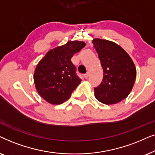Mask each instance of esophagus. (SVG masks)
I'll return each mask as SVG.
<instances>
[{"label":"esophagus","mask_w":155,"mask_h":155,"mask_svg":"<svg viewBox=\"0 0 155 155\" xmlns=\"http://www.w3.org/2000/svg\"><path fill=\"white\" fill-rule=\"evenodd\" d=\"M88 76H89V73H88V72H87V73H86L85 75H84V78H85V79H87Z\"/></svg>","instance_id":"obj_1"}]
</instances>
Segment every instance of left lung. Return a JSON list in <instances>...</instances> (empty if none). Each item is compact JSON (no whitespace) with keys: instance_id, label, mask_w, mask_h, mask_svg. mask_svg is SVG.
I'll list each match as a JSON object with an SVG mask.
<instances>
[{"instance_id":"left-lung-1","label":"left lung","mask_w":155,"mask_h":155,"mask_svg":"<svg viewBox=\"0 0 155 155\" xmlns=\"http://www.w3.org/2000/svg\"><path fill=\"white\" fill-rule=\"evenodd\" d=\"M93 43L104 72L101 84L94 88L95 97L107 105L120 102L135 84L137 71L133 61L116 43L98 38L94 39Z\"/></svg>"}]
</instances>
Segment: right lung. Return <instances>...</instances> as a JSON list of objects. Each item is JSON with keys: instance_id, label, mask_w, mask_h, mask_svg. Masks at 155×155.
Listing matches in <instances>:
<instances>
[{"instance_id": "obj_1", "label": "right lung", "mask_w": 155, "mask_h": 155, "mask_svg": "<svg viewBox=\"0 0 155 155\" xmlns=\"http://www.w3.org/2000/svg\"><path fill=\"white\" fill-rule=\"evenodd\" d=\"M86 46L81 41H69L50 49L39 61L34 73L35 88L41 97L51 104L65 102L81 79L76 75L71 59Z\"/></svg>"}]
</instances>
